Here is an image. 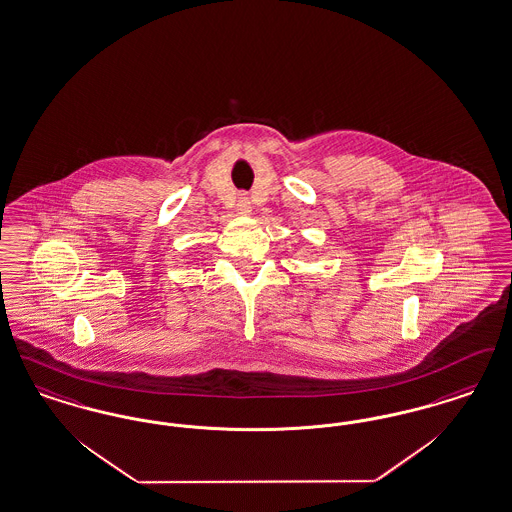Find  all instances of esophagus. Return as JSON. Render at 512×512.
Masks as SVG:
<instances>
[{"label": "esophagus", "mask_w": 512, "mask_h": 512, "mask_svg": "<svg viewBox=\"0 0 512 512\" xmlns=\"http://www.w3.org/2000/svg\"><path fill=\"white\" fill-rule=\"evenodd\" d=\"M236 209H238L240 215H249V213H251V202H249V198H247L246 194H240V196H238Z\"/></svg>", "instance_id": "esophagus-1"}]
</instances>
